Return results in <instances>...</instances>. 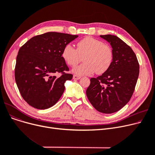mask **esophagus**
I'll return each instance as SVG.
<instances>
[{"label": "esophagus", "instance_id": "esophagus-1", "mask_svg": "<svg viewBox=\"0 0 155 155\" xmlns=\"http://www.w3.org/2000/svg\"><path fill=\"white\" fill-rule=\"evenodd\" d=\"M81 77L80 76H78L77 75H74L73 76V80H79Z\"/></svg>", "mask_w": 155, "mask_h": 155}]
</instances>
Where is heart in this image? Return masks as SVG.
<instances>
[{
  "label": "heart",
  "instance_id": "obj_1",
  "mask_svg": "<svg viewBox=\"0 0 155 155\" xmlns=\"http://www.w3.org/2000/svg\"><path fill=\"white\" fill-rule=\"evenodd\" d=\"M82 56L84 63L73 69V72L78 75H89L95 71L102 74L109 68L113 60L112 48L92 37L79 41L76 49L70 44L63 49V58L71 67L76 66Z\"/></svg>",
  "mask_w": 155,
  "mask_h": 155
}]
</instances>
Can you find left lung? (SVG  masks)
<instances>
[{"label": "left lung", "instance_id": "left-lung-1", "mask_svg": "<svg viewBox=\"0 0 155 155\" xmlns=\"http://www.w3.org/2000/svg\"><path fill=\"white\" fill-rule=\"evenodd\" d=\"M112 48L109 68L91 79L86 94L93 107L100 112L111 114L123 108L131 99L139 76L140 65L131 48L116 36L101 35Z\"/></svg>", "mask_w": 155, "mask_h": 155}]
</instances>
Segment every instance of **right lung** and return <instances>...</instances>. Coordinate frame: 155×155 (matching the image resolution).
<instances>
[{"instance_id": "1", "label": "right lung", "mask_w": 155, "mask_h": 155, "mask_svg": "<svg viewBox=\"0 0 155 155\" xmlns=\"http://www.w3.org/2000/svg\"><path fill=\"white\" fill-rule=\"evenodd\" d=\"M78 35L48 32L30 39L19 50L15 80L19 91L31 106L44 110L58 101L64 91V83L73 75L62 57L63 48ZM61 72L59 78L56 73Z\"/></svg>"}]
</instances>
